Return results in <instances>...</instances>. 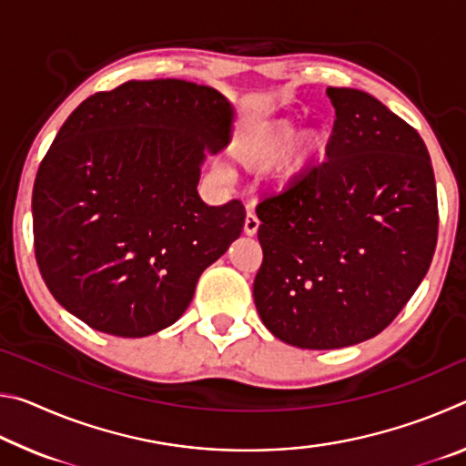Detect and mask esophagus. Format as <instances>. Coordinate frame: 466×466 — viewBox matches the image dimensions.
I'll use <instances>...</instances> for the list:
<instances>
[{
    "label": "esophagus",
    "instance_id": "34e87169",
    "mask_svg": "<svg viewBox=\"0 0 466 466\" xmlns=\"http://www.w3.org/2000/svg\"><path fill=\"white\" fill-rule=\"evenodd\" d=\"M258 226H261V222H258V218L255 214H247V219H244V234L247 236H255L258 232Z\"/></svg>",
    "mask_w": 466,
    "mask_h": 466
}]
</instances>
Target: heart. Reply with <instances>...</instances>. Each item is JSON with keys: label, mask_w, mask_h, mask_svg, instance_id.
Wrapping results in <instances>:
<instances>
[{"label": "heart", "mask_w": 466, "mask_h": 466, "mask_svg": "<svg viewBox=\"0 0 466 466\" xmlns=\"http://www.w3.org/2000/svg\"><path fill=\"white\" fill-rule=\"evenodd\" d=\"M298 137V125L291 119L273 121L265 127L244 136L238 144L232 147L234 160L247 170H267L278 164L288 154L289 146ZM327 146V133L320 127L306 129L298 137L294 152L281 164L278 178L281 183H291L309 167L310 160L320 154Z\"/></svg>", "instance_id": "heart-1"}]
</instances>
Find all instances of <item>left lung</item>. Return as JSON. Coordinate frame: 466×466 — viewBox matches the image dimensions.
I'll return each instance as SVG.
<instances>
[{
    "label": "left lung",
    "mask_w": 466,
    "mask_h": 466,
    "mask_svg": "<svg viewBox=\"0 0 466 466\" xmlns=\"http://www.w3.org/2000/svg\"><path fill=\"white\" fill-rule=\"evenodd\" d=\"M327 162L258 203L263 265L252 296L263 325L299 350L376 337L430 269L438 240L431 160L411 125L372 94L327 88Z\"/></svg>",
    "instance_id": "obj_1"
}]
</instances>
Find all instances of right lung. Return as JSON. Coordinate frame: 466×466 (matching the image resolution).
I'll return each instance as SVG.
<instances>
[{
  "label": "right lung",
  "mask_w": 466,
  "mask_h": 466,
  "mask_svg": "<svg viewBox=\"0 0 466 466\" xmlns=\"http://www.w3.org/2000/svg\"><path fill=\"white\" fill-rule=\"evenodd\" d=\"M234 119L224 94L185 80L125 82L67 116L33 188L36 263L63 309L131 339L183 317L247 218L197 193Z\"/></svg>",
  "instance_id": "obj_1"
}]
</instances>
